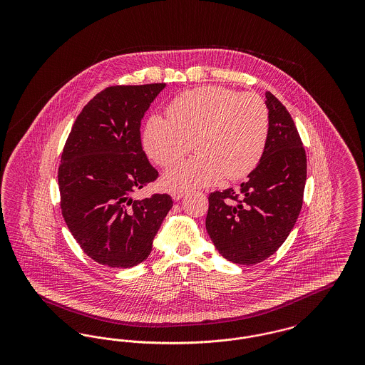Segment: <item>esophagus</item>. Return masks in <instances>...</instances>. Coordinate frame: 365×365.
Returning a JSON list of instances; mask_svg holds the SVG:
<instances>
[{"instance_id": "obj_1", "label": "esophagus", "mask_w": 365, "mask_h": 365, "mask_svg": "<svg viewBox=\"0 0 365 365\" xmlns=\"http://www.w3.org/2000/svg\"><path fill=\"white\" fill-rule=\"evenodd\" d=\"M171 195H173V200H174V201H179V200L183 197V192H182V191H174Z\"/></svg>"}]
</instances>
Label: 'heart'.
Instances as JSON below:
<instances>
[{"instance_id": "1", "label": "heart", "mask_w": 365, "mask_h": 365, "mask_svg": "<svg viewBox=\"0 0 365 365\" xmlns=\"http://www.w3.org/2000/svg\"><path fill=\"white\" fill-rule=\"evenodd\" d=\"M167 112L168 119L152 115L146 120L142 135L146 155L167 167L186 153L191 140L197 155L164 173L161 183L167 190L210 186L223 175L240 180L259 165L269 131L268 106L260 96L198 87L176 97Z\"/></svg>"}]
</instances>
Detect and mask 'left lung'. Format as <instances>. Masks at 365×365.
<instances>
[{"label": "left lung", "instance_id": "1", "mask_svg": "<svg viewBox=\"0 0 365 365\" xmlns=\"http://www.w3.org/2000/svg\"><path fill=\"white\" fill-rule=\"evenodd\" d=\"M269 131L259 165L240 189L209 194L205 226L217 252L253 265L272 256L293 230L307 182V155L294 122L267 91Z\"/></svg>", "mask_w": 365, "mask_h": 365}]
</instances>
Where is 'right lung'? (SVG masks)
<instances>
[{
  "instance_id": "add662e5",
  "label": "right lung",
  "mask_w": 365,
  "mask_h": 365,
  "mask_svg": "<svg viewBox=\"0 0 365 365\" xmlns=\"http://www.w3.org/2000/svg\"><path fill=\"white\" fill-rule=\"evenodd\" d=\"M165 83L110 86L72 125L58 167L63 217L90 259L130 268L148 259L170 209L168 194L134 200L158 173L142 149L140 120Z\"/></svg>"
}]
</instances>
